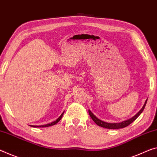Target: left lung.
Returning a JSON list of instances; mask_svg holds the SVG:
<instances>
[{
	"label": "left lung",
	"mask_w": 157,
	"mask_h": 157,
	"mask_svg": "<svg viewBox=\"0 0 157 157\" xmlns=\"http://www.w3.org/2000/svg\"><path fill=\"white\" fill-rule=\"evenodd\" d=\"M147 100H146L145 102H144V105H143V107L142 109L140 110V112L136 114V115L134 116L133 117H132L131 119H130L128 120H126V121H122L121 123H115V124H110V123H107V122H105L103 121H101L100 119H98L97 117H95V115H94L92 112H90V110H88V113H89V115H90V117H91V119L93 120V121L96 124L98 125L99 126H101V127H103V128H109V129H119V128H125L128 126L134 121L135 120H136L137 117H139L140 115L142 112H143V110L144 109V107H145V105L147 104Z\"/></svg>",
	"instance_id": "8db88e82"
}]
</instances>
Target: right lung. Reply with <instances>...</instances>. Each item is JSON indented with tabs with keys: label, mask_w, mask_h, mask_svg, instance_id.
<instances>
[{
	"label": "right lung",
	"mask_w": 157,
	"mask_h": 157,
	"mask_svg": "<svg viewBox=\"0 0 157 157\" xmlns=\"http://www.w3.org/2000/svg\"><path fill=\"white\" fill-rule=\"evenodd\" d=\"M63 114H64V112L62 113V114H61V116H60V117L58 118V119H57L56 121H53V122H52V123H50V124H45V125H42V126H32V127H48V126H53V125H55L56 124H57V123H58L59 121H60V119H62V116H63Z\"/></svg>",
	"instance_id": "1"
}]
</instances>
